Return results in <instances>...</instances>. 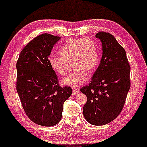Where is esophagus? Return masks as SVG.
Returning a JSON list of instances; mask_svg holds the SVG:
<instances>
[{"instance_id": "esophagus-1", "label": "esophagus", "mask_w": 147, "mask_h": 147, "mask_svg": "<svg viewBox=\"0 0 147 147\" xmlns=\"http://www.w3.org/2000/svg\"><path fill=\"white\" fill-rule=\"evenodd\" d=\"M78 92H79V90H78V89L73 88V93H72V94H73V95H76V94H78Z\"/></svg>"}]
</instances>
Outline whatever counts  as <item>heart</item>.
I'll return each mask as SVG.
<instances>
[{
  "label": "heart",
  "instance_id": "1",
  "mask_svg": "<svg viewBox=\"0 0 147 147\" xmlns=\"http://www.w3.org/2000/svg\"><path fill=\"white\" fill-rule=\"evenodd\" d=\"M61 57L51 55L49 63L53 71L60 76L66 73L67 63L72 61L74 70L61 80V84L77 88L87 80V73H92L98 63V53L94 42L88 38L71 39L59 49Z\"/></svg>",
  "mask_w": 147,
  "mask_h": 147
}]
</instances>
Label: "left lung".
<instances>
[{"label":"left lung","instance_id":"8db88e82","mask_svg":"<svg viewBox=\"0 0 147 147\" xmlns=\"http://www.w3.org/2000/svg\"><path fill=\"white\" fill-rule=\"evenodd\" d=\"M96 38L102 43L100 64L89 85L80 89L87 96L83 114L90 124L109 123L119 115L130 88L129 67L124 49L113 36L100 32Z\"/></svg>","mask_w":147,"mask_h":147}]
</instances>
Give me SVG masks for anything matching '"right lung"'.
I'll return each instance as SVG.
<instances>
[{"label":"right lung","instance_id":"right-lung-1","mask_svg":"<svg viewBox=\"0 0 147 147\" xmlns=\"http://www.w3.org/2000/svg\"><path fill=\"white\" fill-rule=\"evenodd\" d=\"M61 37L42 34L20 53L17 62V91L26 115L34 123L53 126L61 119L64 102L72 94L69 86H59L49 63L53 46Z\"/></svg>","mask_w":147,"mask_h":147}]
</instances>
